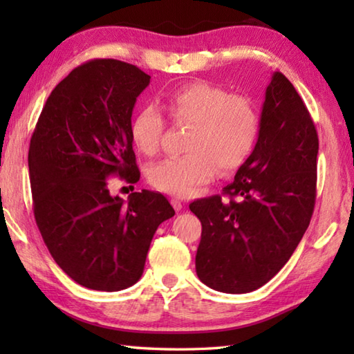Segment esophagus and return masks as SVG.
I'll list each match as a JSON object with an SVG mask.
<instances>
[{"instance_id": "obj_1", "label": "esophagus", "mask_w": 354, "mask_h": 354, "mask_svg": "<svg viewBox=\"0 0 354 354\" xmlns=\"http://www.w3.org/2000/svg\"><path fill=\"white\" fill-rule=\"evenodd\" d=\"M171 206L175 207V211L179 212L183 209V201L178 200V198H171Z\"/></svg>"}]
</instances>
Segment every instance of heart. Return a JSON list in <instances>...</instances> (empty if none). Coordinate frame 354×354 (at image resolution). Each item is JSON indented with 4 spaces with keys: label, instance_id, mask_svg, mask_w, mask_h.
<instances>
[{
    "label": "heart",
    "instance_id": "obj_1",
    "mask_svg": "<svg viewBox=\"0 0 354 354\" xmlns=\"http://www.w3.org/2000/svg\"><path fill=\"white\" fill-rule=\"evenodd\" d=\"M164 107L176 124H190L185 154L149 167L153 187L176 196H189L221 173L245 164L254 148L261 117L253 98L230 93L221 86L194 81L173 88ZM165 131V118L154 104H143L129 122V136L143 154H156Z\"/></svg>",
    "mask_w": 354,
    "mask_h": 354
}]
</instances>
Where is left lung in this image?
<instances>
[{
    "label": "left lung",
    "instance_id": "left-lung-1",
    "mask_svg": "<svg viewBox=\"0 0 354 354\" xmlns=\"http://www.w3.org/2000/svg\"><path fill=\"white\" fill-rule=\"evenodd\" d=\"M319 136L295 87L274 71L259 137L223 195L190 203L201 221L195 267L201 283L247 293L268 283L306 232L315 206Z\"/></svg>",
    "mask_w": 354,
    "mask_h": 354
}]
</instances>
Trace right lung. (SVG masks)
Listing matches in <instances>:
<instances>
[{
	"mask_svg": "<svg viewBox=\"0 0 354 354\" xmlns=\"http://www.w3.org/2000/svg\"><path fill=\"white\" fill-rule=\"evenodd\" d=\"M149 75L117 59L70 71L48 97L29 143L35 223L53 259L87 289L136 284L158 226L175 215L159 192L112 196L107 179H140L129 122Z\"/></svg>",
	"mask_w": 354,
	"mask_h": 354,
	"instance_id": "add662e5",
	"label": "right lung"
}]
</instances>
